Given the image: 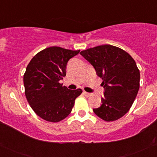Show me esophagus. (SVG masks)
<instances>
[{"mask_svg": "<svg viewBox=\"0 0 157 157\" xmlns=\"http://www.w3.org/2000/svg\"><path fill=\"white\" fill-rule=\"evenodd\" d=\"M83 94H84L86 97H90V96H91V94H92L89 93V92H86V91H83Z\"/></svg>", "mask_w": 157, "mask_h": 157, "instance_id": "esophagus-1", "label": "esophagus"}]
</instances>
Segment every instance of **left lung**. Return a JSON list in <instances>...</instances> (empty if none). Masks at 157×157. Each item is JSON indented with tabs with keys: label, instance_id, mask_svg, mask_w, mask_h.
<instances>
[{
	"label": "left lung",
	"instance_id": "left-lung-1",
	"mask_svg": "<svg viewBox=\"0 0 157 157\" xmlns=\"http://www.w3.org/2000/svg\"><path fill=\"white\" fill-rule=\"evenodd\" d=\"M102 78V105L93 111L107 122L123 117L131 109L140 89V74L132 57L122 48L102 45L80 52Z\"/></svg>",
	"mask_w": 157,
	"mask_h": 157
}]
</instances>
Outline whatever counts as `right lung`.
<instances>
[{
  "mask_svg": "<svg viewBox=\"0 0 157 157\" xmlns=\"http://www.w3.org/2000/svg\"><path fill=\"white\" fill-rule=\"evenodd\" d=\"M58 46L42 50L34 56L23 75L25 95L40 117L57 122L71 113L75 99L82 91L68 89L60 81L66 75L68 61L79 54Z\"/></svg>",
  "mask_w": 157,
  "mask_h": 157,
  "instance_id": "obj_1",
  "label": "right lung"
}]
</instances>
